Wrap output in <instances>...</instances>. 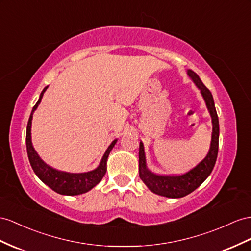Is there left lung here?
Returning a JSON list of instances; mask_svg holds the SVG:
<instances>
[{
  "instance_id": "1",
  "label": "left lung",
  "mask_w": 251,
  "mask_h": 251,
  "mask_svg": "<svg viewBox=\"0 0 251 251\" xmlns=\"http://www.w3.org/2000/svg\"><path fill=\"white\" fill-rule=\"evenodd\" d=\"M187 73L193 82L195 83V86L199 89V91H201L212 119L211 144L207 156L195 168H193L182 175L166 176L158 175L150 171L146 164L144 145L142 142H140L139 149V176L141 180L144 182L146 187L152 193L169 198H180L195 191L211 174L215 165L218 152L220 124H218V117L216 113L213 96H212L210 90L203 85L199 76L194 71L189 69Z\"/></svg>"
}]
</instances>
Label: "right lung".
<instances>
[{"label": "right lung", "mask_w": 251, "mask_h": 251, "mask_svg": "<svg viewBox=\"0 0 251 251\" xmlns=\"http://www.w3.org/2000/svg\"><path fill=\"white\" fill-rule=\"evenodd\" d=\"M48 88L49 86H47L42 90V92L39 96V100H38L36 105L33 108V110H31L26 127V150L29 163L38 178L56 193L68 196L80 195L83 194V193L89 192L90 190H92L96 184L100 183L102 177L105 176L107 171L108 156L109 153H110L111 150L113 149L115 143L118 142V139L113 140L111 144L108 146V149L106 150L104 156H102L99 166L92 171L85 173H68L56 170L52 168V166L47 164L39 157V155H38L34 149L33 143H31V121H33L34 112L41 102L43 94L47 91Z\"/></svg>", "instance_id": "1"}]
</instances>
